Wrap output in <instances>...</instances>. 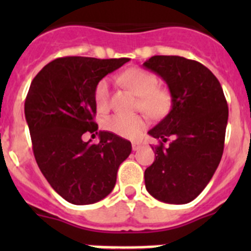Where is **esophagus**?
Returning <instances> with one entry per match:
<instances>
[{
    "label": "esophagus",
    "instance_id": "1",
    "mask_svg": "<svg viewBox=\"0 0 251 251\" xmlns=\"http://www.w3.org/2000/svg\"><path fill=\"white\" fill-rule=\"evenodd\" d=\"M141 147H142V145L139 143V142H133V143H132L133 151H138Z\"/></svg>",
    "mask_w": 251,
    "mask_h": 251
}]
</instances>
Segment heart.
<instances>
[{
  "mask_svg": "<svg viewBox=\"0 0 251 251\" xmlns=\"http://www.w3.org/2000/svg\"><path fill=\"white\" fill-rule=\"evenodd\" d=\"M121 81L139 97L138 106L152 118H158L170 105V95L166 90L158 88L156 74L142 68H130L121 75ZM97 110L105 113L110 108V85L108 79H101L94 88ZM147 126L145 114H114L104 119V129L126 138H134Z\"/></svg>",
  "mask_w": 251,
  "mask_h": 251,
  "instance_id": "heart-1",
  "label": "heart"
}]
</instances>
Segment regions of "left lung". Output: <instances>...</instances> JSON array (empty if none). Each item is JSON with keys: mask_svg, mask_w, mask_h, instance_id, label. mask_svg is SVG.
Returning <instances> with one entry per match:
<instances>
[{"mask_svg": "<svg viewBox=\"0 0 251 251\" xmlns=\"http://www.w3.org/2000/svg\"><path fill=\"white\" fill-rule=\"evenodd\" d=\"M143 66L167 83L172 97L170 113L148 132L159 145L152 146L156 159L145 171L146 188L162 202H191L223 157L227 101L217 77L199 61L157 55Z\"/></svg>", "mask_w": 251, "mask_h": 251, "instance_id": "left-lung-1", "label": "left lung"}]
</instances>
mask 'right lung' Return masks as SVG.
I'll return each instance as SVG.
<instances>
[{"label": "right lung", "mask_w": 251, "mask_h": 251, "mask_svg": "<svg viewBox=\"0 0 251 251\" xmlns=\"http://www.w3.org/2000/svg\"><path fill=\"white\" fill-rule=\"evenodd\" d=\"M129 59L57 57L31 81L25 117L32 151L50 186L68 202L89 205L112 192L117 171L132 152L127 139L99 132V143L83 141L98 134L94 88Z\"/></svg>", "instance_id": "right-lung-1"}]
</instances>
